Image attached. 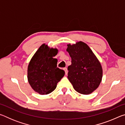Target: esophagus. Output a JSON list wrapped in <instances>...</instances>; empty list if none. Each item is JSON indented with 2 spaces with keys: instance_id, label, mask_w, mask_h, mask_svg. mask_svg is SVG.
Listing matches in <instances>:
<instances>
[{
  "instance_id": "34e87169",
  "label": "esophagus",
  "mask_w": 125,
  "mask_h": 125,
  "mask_svg": "<svg viewBox=\"0 0 125 125\" xmlns=\"http://www.w3.org/2000/svg\"><path fill=\"white\" fill-rule=\"evenodd\" d=\"M63 70H64V71H65V74H68V70H67V68H63Z\"/></svg>"
}]
</instances>
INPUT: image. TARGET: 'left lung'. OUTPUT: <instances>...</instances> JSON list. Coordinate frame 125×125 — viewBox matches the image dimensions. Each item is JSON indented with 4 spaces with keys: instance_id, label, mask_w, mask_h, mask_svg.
<instances>
[{
    "instance_id": "obj_1",
    "label": "left lung",
    "mask_w": 125,
    "mask_h": 125,
    "mask_svg": "<svg viewBox=\"0 0 125 125\" xmlns=\"http://www.w3.org/2000/svg\"><path fill=\"white\" fill-rule=\"evenodd\" d=\"M67 51L72 59L68 67V78L80 94L88 95L96 90L102 80L100 62L85 43L79 41L67 45Z\"/></svg>"
}]
</instances>
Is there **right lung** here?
<instances>
[{
    "instance_id": "obj_1",
    "label": "right lung",
    "mask_w": 125,
    "mask_h": 125,
    "mask_svg": "<svg viewBox=\"0 0 125 125\" xmlns=\"http://www.w3.org/2000/svg\"><path fill=\"white\" fill-rule=\"evenodd\" d=\"M57 48L42 44L33 55L27 68V79L34 91L46 95L56 88L64 77V71L57 67V60L53 57L58 53Z\"/></svg>"
}]
</instances>
